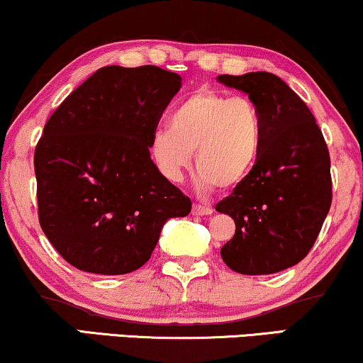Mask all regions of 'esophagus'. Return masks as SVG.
<instances>
[{"mask_svg":"<svg viewBox=\"0 0 363 363\" xmlns=\"http://www.w3.org/2000/svg\"><path fill=\"white\" fill-rule=\"evenodd\" d=\"M192 214H194V216H209V214H213V208H209V206H203V204H194V206H192Z\"/></svg>","mask_w":363,"mask_h":363,"instance_id":"esophagus-1","label":"esophagus"}]
</instances>
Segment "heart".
<instances>
[{"instance_id": "obj_1", "label": "heart", "mask_w": 363, "mask_h": 363, "mask_svg": "<svg viewBox=\"0 0 363 363\" xmlns=\"http://www.w3.org/2000/svg\"><path fill=\"white\" fill-rule=\"evenodd\" d=\"M264 134V117L253 100L201 89L172 110L171 127L154 130L149 154L160 176L181 182L196 152L201 191L236 189L258 166Z\"/></svg>"}]
</instances>
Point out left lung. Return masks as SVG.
<instances>
[{
	"label": "left lung",
	"instance_id": "left-lung-1",
	"mask_svg": "<svg viewBox=\"0 0 363 363\" xmlns=\"http://www.w3.org/2000/svg\"><path fill=\"white\" fill-rule=\"evenodd\" d=\"M258 105L264 147L245 184L216 204L236 233L221 258L241 274H272L300 263L318 238L332 204L330 154L313 113L279 77L268 72L219 75Z\"/></svg>",
	"mask_w": 363,
	"mask_h": 363
}]
</instances>
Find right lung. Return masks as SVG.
<instances>
[{"mask_svg":"<svg viewBox=\"0 0 363 363\" xmlns=\"http://www.w3.org/2000/svg\"><path fill=\"white\" fill-rule=\"evenodd\" d=\"M181 82L152 65L104 67L48 118L35 149L40 226L82 272L139 269L167 219L191 213L189 197L160 176L149 154Z\"/></svg>","mask_w":363,"mask_h":363,"instance_id":"obj_1","label":"right lung"}]
</instances>
